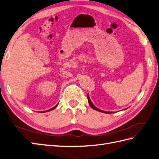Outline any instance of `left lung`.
Segmentation results:
<instances>
[{
	"instance_id": "obj_1",
	"label": "left lung",
	"mask_w": 159,
	"mask_h": 159,
	"mask_svg": "<svg viewBox=\"0 0 159 159\" xmlns=\"http://www.w3.org/2000/svg\"><path fill=\"white\" fill-rule=\"evenodd\" d=\"M87 98H88V103H89V104H90V106L93 109H94V110H96V111H99V112H101V113H114V112H111V111H102V110H100V109H98L97 107H96L94 104H93V103L92 102V101H91V100H90V96H89V94H88V95H87ZM125 109H123V110H125Z\"/></svg>"
}]
</instances>
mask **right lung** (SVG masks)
<instances>
[{
  "label": "right lung",
  "instance_id": "obj_1",
  "mask_svg": "<svg viewBox=\"0 0 159 159\" xmlns=\"http://www.w3.org/2000/svg\"><path fill=\"white\" fill-rule=\"evenodd\" d=\"M58 104H57V105H56L55 107H54L53 108H52V109H48V110H47V111H45V112H47V111H52V110H53V109H55V108H57V107L58 106Z\"/></svg>",
  "mask_w": 159,
  "mask_h": 159
}]
</instances>
